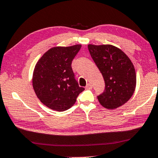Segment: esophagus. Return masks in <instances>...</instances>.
<instances>
[{
	"label": "esophagus",
	"instance_id": "obj_1",
	"mask_svg": "<svg viewBox=\"0 0 158 158\" xmlns=\"http://www.w3.org/2000/svg\"><path fill=\"white\" fill-rule=\"evenodd\" d=\"M92 84H90V83H88L87 86H86V89H92Z\"/></svg>",
	"mask_w": 158,
	"mask_h": 158
}]
</instances>
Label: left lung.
<instances>
[{"label":"left lung","instance_id":"left-lung-1","mask_svg":"<svg viewBox=\"0 0 158 158\" xmlns=\"http://www.w3.org/2000/svg\"><path fill=\"white\" fill-rule=\"evenodd\" d=\"M89 53L103 77L105 89L98 95L106 108L121 106L133 95L136 72L131 60L121 50L110 45H88Z\"/></svg>","mask_w":158,"mask_h":158}]
</instances>
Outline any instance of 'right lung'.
Segmentation results:
<instances>
[{
  "instance_id": "add662e5",
  "label": "right lung",
  "mask_w": 158,
  "mask_h": 158,
  "mask_svg": "<svg viewBox=\"0 0 158 158\" xmlns=\"http://www.w3.org/2000/svg\"><path fill=\"white\" fill-rule=\"evenodd\" d=\"M81 47H55L48 50L37 63L32 85L37 98L52 110L64 111L72 107L85 90L79 86L71 63Z\"/></svg>"
}]
</instances>
